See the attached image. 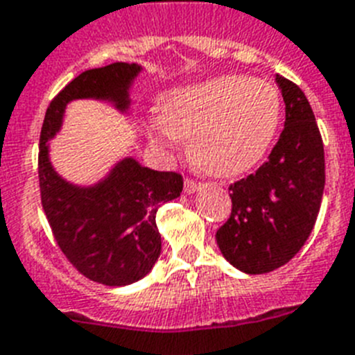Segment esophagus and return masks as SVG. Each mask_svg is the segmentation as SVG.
<instances>
[{
  "mask_svg": "<svg viewBox=\"0 0 355 355\" xmlns=\"http://www.w3.org/2000/svg\"><path fill=\"white\" fill-rule=\"evenodd\" d=\"M200 187H202V184L195 182V180H191V178H186V180H184V191H186L187 195H191V193L198 191Z\"/></svg>",
  "mask_w": 355,
  "mask_h": 355,
  "instance_id": "1",
  "label": "esophagus"
}]
</instances>
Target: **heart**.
I'll use <instances>...</instances> for the list:
<instances>
[{
  "instance_id": "heart-1",
  "label": "heart",
  "mask_w": 355,
  "mask_h": 355,
  "mask_svg": "<svg viewBox=\"0 0 355 355\" xmlns=\"http://www.w3.org/2000/svg\"><path fill=\"white\" fill-rule=\"evenodd\" d=\"M282 119L284 103L272 83L231 73L168 92L160 115L148 122V137L166 155L191 137L195 162L213 177L231 178L263 160Z\"/></svg>"
}]
</instances>
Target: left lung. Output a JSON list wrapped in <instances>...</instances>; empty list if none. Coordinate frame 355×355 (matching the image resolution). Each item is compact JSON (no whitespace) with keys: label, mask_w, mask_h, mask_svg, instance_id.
I'll use <instances>...</instances> for the list:
<instances>
[{"label":"left lung","mask_w":355,"mask_h":355,"mask_svg":"<svg viewBox=\"0 0 355 355\" xmlns=\"http://www.w3.org/2000/svg\"><path fill=\"white\" fill-rule=\"evenodd\" d=\"M285 128L258 171L229 186L233 209L216 231L223 258L247 274L291 261L311 236L324 189V151L314 112L297 85L276 76Z\"/></svg>","instance_id":"obj_1"}]
</instances>
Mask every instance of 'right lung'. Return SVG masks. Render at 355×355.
<instances>
[{"label":"right lung","instance_id":"obj_1","mask_svg":"<svg viewBox=\"0 0 355 355\" xmlns=\"http://www.w3.org/2000/svg\"><path fill=\"white\" fill-rule=\"evenodd\" d=\"M141 70L135 62H112L79 73L53 97L40 137L41 204L53 238L83 276L108 287L135 284L153 269L162 249L157 209L180 196L182 177L126 157L94 186H76L53 169L49 141L61 130L71 101H108L126 113L130 88Z\"/></svg>","mask_w":355,"mask_h":355}]
</instances>
